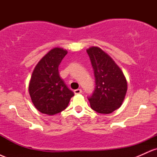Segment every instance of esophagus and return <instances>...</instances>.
I'll return each mask as SVG.
<instances>
[{
  "mask_svg": "<svg viewBox=\"0 0 157 157\" xmlns=\"http://www.w3.org/2000/svg\"><path fill=\"white\" fill-rule=\"evenodd\" d=\"M74 92H75V94H81L82 93V90L81 89H76L74 91Z\"/></svg>",
  "mask_w": 157,
  "mask_h": 157,
  "instance_id": "34e87169",
  "label": "esophagus"
}]
</instances>
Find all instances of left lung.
<instances>
[{
	"mask_svg": "<svg viewBox=\"0 0 157 157\" xmlns=\"http://www.w3.org/2000/svg\"><path fill=\"white\" fill-rule=\"evenodd\" d=\"M95 77L94 91L89 97L90 105L100 113H112L122 105L127 91L124 74L110 56L100 48L92 46L86 50Z\"/></svg>",
	"mask_w": 157,
	"mask_h": 157,
	"instance_id": "1",
	"label": "left lung"
}]
</instances>
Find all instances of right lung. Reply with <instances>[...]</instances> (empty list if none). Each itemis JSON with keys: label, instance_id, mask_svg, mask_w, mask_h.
Masks as SVG:
<instances>
[{"label": "right lung", "instance_id": "obj_1", "mask_svg": "<svg viewBox=\"0 0 157 157\" xmlns=\"http://www.w3.org/2000/svg\"><path fill=\"white\" fill-rule=\"evenodd\" d=\"M67 51L54 48L39 61L32 72L29 92L34 105L40 112L48 115L66 109L75 94L60 78L58 67Z\"/></svg>", "mask_w": 157, "mask_h": 157}]
</instances>
